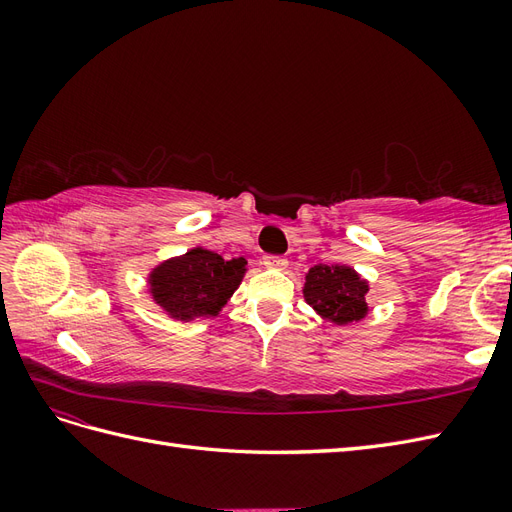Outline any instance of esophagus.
<instances>
[{
	"mask_svg": "<svg viewBox=\"0 0 512 512\" xmlns=\"http://www.w3.org/2000/svg\"><path fill=\"white\" fill-rule=\"evenodd\" d=\"M262 265H265L267 269L284 271L288 267V260L284 256H265V258H262Z\"/></svg>",
	"mask_w": 512,
	"mask_h": 512,
	"instance_id": "1",
	"label": "esophagus"
}]
</instances>
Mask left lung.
Returning a JSON list of instances; mask_svg holds the SVG:
<instances>
[{
	"label": "left lung",
	"mask_w": 512,
	"mask_h": 512,
	"mask_svg": "<svg viewBox=\"0 0 512 512\" xmlns=\"http://www.w3.org/2000/svg\"><path fill=\"white\" fill-rule=\"evenodd\" d=\"M369 282L348 265H314L305 273L303 299L335 327H348L369 314Z\"/></svg>",
	"instance_id": "left-lung-1"
}]
</instances>
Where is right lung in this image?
<instances>
[{
    "instance_id": "obj_1",
    "label": "right lung",
    "mask_w": 512,
    "mask_h": 512,
    "mask_svg": "<svg viewBox=\"0 0 512 512\" xmlns=\"http://www.w3.org/2000/svg\"><path fill=\"white\" fill-rule=\"evenodd\" d=\"M245 258L226 260L218 252L196 245L181 256L158 262L147 273V292L162 312L177 322L218 316L241 286Z\"/></svg>"
}]
</instances>
